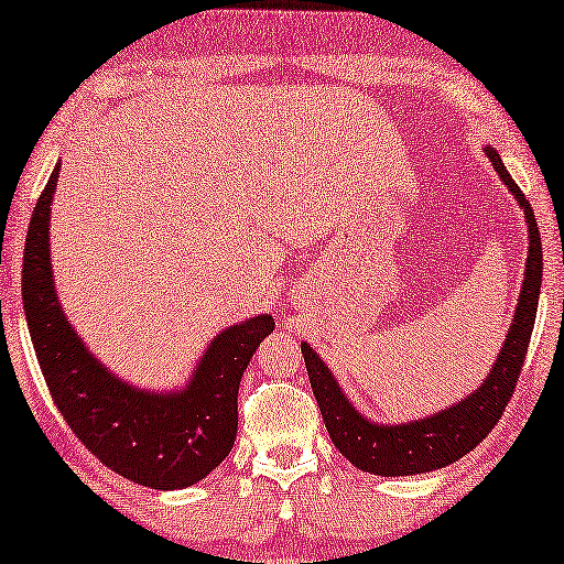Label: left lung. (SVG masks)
I'll return each instance as SVG.
<instances>
[{
	"label": "left lung",
	"instance_id": "8db88e82",
	"mask_svg": "<svg viewBox=\"0 0 564 564\" xmlns=\"http://www.w3.org/2000/svg\"><path fill=\"white\" fill-rule=\"evenodd\" d=\"M486 155L527 214L529 258L511 329L478 391L426 419H414L409 424H376L355 411L319 355L306 343L301 345L308 383H312L332 442L355 467L370 475L399 478V475H419L452 465L488 437V432L503 416V409L509 406L513 388H517L531 329H534L539 289H542V237H539L531 204L523 199L517 181L506 171L501 155L490 145L486 148Z\"/></svg>",
	"mask_w": 564,
	"mask_h": 564
}]
</instances>
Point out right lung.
<instances>
[{
	"mask_svg": "<svg viewBox=\"0 0 564 564\" xmlns=\"http://www.w3.org/2000/svg\"><path fill=\"white\" fill-rule=\"evenodd\" d=\"M58 171L61 163L35 204L22 256V306L47 391L70 432L109 470L155 490L194 486L232 449L242 372L273 332V316L258 314L214 337L181 391L124 383L94 358L58 304L47 235Z\"/></svg>",
	"mask_w": 564,
	"mask_h": 564,
	"instance_id": "add662e5",
	"label": "right lung"
}]
</instances>
